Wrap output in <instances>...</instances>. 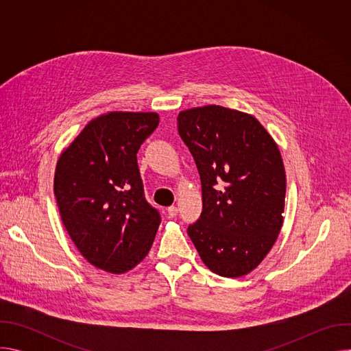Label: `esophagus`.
<instances>
[{"label":"esophagus","mask_w":351,"mask_h":351,"mask_svg":"<svg viewBox=\"0 0 351 351\" xmlns=\"http://www.w3.org/2000/svg\"><path fill=\"white\" fill-rule=\"evenodd\" d=\"M167 214H168L171 218H173V217L178 215V208H176L175 206H171V207L167 208Z\"/></svg>","instance_id":"1"}]
</instances>
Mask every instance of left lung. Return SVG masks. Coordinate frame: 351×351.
I'll list each match as a JSON object with an SVG mask.
<instances>
[{"mask_svg":"<svg viewBox=\"0 0 351 351\" xmlns=\"http://www.w3.org/2000/svg\"><path fill=\"white\" fill-rule=\"evenodd\" d=\"M178 130L202 179L203 213L187 228L214 274L256 269L283 225L286 173L278 144L247 112L221 106L180 111Z\"/></svg>","mask_w":351,"mask_h":351,"instance_id":"obj_1","label":"left lung"}]
</instances>
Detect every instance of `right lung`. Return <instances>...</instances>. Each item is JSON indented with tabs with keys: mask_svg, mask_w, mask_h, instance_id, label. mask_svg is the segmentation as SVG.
Instances as JSON below:
<instances>
[{
	"mask_svg": "<svg viewBox=\"0 0 351 351\" xmlns=\"http://www.w3.org/2000/svg\"><path fill=\"white\" fill-rule=\"evenodd\" d=\"M157 112L111 111L91 119L61 153L54 194L62 223L95 268L121 275L148 254L161 217L143 191L137 152Z\"/></svg>",
	"mask_w": 351,
	"mask_h": 351,
	"instance_id": "obj_1",
	"label": "right lung"
}]
</instances>
